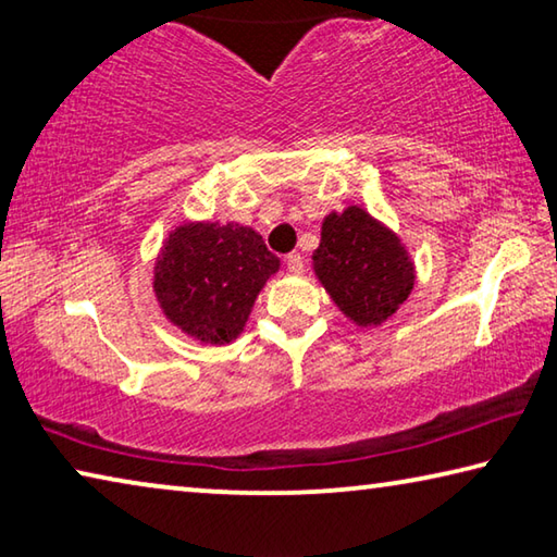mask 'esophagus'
Wrapping results in <instances>:
<instances>
[{
  "mask_svg": "<svg viewBox=\"0 0 557 557\" xmlns=\"http://www.w3.org/2000/svg\"><path fill=\"white\" fill-rule=\"evenodd\" d=\"M287 270L292 272V275H301V272H305V258H301L299 252H289V256H287Z\"/></svg>",
  "mask_w": 557,
  "mask_h": 557,
  "instance_id": "esophagus-1",
  "label": "esophagus"
}]
</instances>
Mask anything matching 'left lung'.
<instances>
[{
  "instance_id": "left-lung-1",
  "label": "left lung",
  "mask_w": 557,
  "mask_h": 557,
  "mask_svg": "<svg viewBox=\"0 0 557 557\" xmlns=\"http://www.w3.org/2000/svg\"><path fill=\"white\" fill-rule=\"evenodd\" d=\"M312 268L338 312L363 329L388 322L414 287L400 235L356 203L324 215Z\"/></svg>"
}]
</instances>
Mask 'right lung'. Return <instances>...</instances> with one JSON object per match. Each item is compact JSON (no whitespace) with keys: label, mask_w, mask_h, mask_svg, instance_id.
<instances>
[{"label":"right lung","mask_w":557,"mask_h":557,"mask_svg":"<svg viewBox=\"0 0 557 557\" xmlns=\"http://www.w3.org/2000/svg\"><path fill=\"white\" fill-rule=\"evenodd\" d=\"M280 258L250 225L184 221L162 243L152 289L162 314L194 342L225 346L243 334Z\"/></svg>","instance_id":"right-lung-1"}]
</instances>
